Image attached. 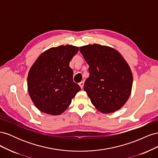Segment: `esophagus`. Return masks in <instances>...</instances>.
<instances>
[{
	"instance_id": "esophagus-1",
	"label": "esophagus",
	"mask_w": 158,
	"mask_h": 158,
	"mask_svg": "<svg viewBox=\"0 0 158 158\" xmlns=\"http://www.w3.org/2000/svg\"><path fill=\"white\" fill-rule=\"evenodd\" d=\"M84 82H80V83H79V85H80V87L81 88V89H82V88H83V87H84Z\"/></svg>"
}]
</instances>
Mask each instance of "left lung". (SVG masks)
<instances>
[{
	"mask_svg": "<svg viewBox=\"0 0 158 158\" xmlns=\"http://www.w3.org/2000/svg\"><path fill=\"white\" fill-rule=\"evenodd\" d=\"M89 65V78L84 89L91 102L103 113L117 111L131 94L132 74L130 66L117 50L99 44L80 47Z\"/></svg>",
	"mask_w": 158,
	"mask_h": 158,
	"instance_id": "obj_1",
	"label": "left lung"
}]
</instances>
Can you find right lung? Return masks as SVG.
<instances>
[{"mask_svg": "<svg viewBox=\"0 0 158 158\" xmlns=\"http://www.w3.org/2000/svg\"><path fill=\"white\" fill-rule=\"evenodd\" d=\"M78 47L66 45L51 47L39 56L27 75V90L31 101L40 111L59 115L70 105L80 90L73 82L69 66Z\"/></svg>", "mask_w": 158, "mask_h": 158, "instance_id": "obj_1", "label": "right lung"}]
</instances>
